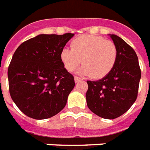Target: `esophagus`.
<instances>
[{
	"mask_svg": "<svg viewBox=\"0 0 150 150\" xmlns=\"http://www.w3.org/2000/svg\"><path fill=\"white\" fill-rule=\"evenodd\" d=\"M74 80H75V82H78V81H81L82 79L80 78L79 77H74Z\"/></svg>",
	"mask_w": 150,
	"mask_h": 150,
	"instance_id": "obj_1",
	"label": "esophagus"
}]
</instances>
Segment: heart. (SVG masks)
<instances>
[{"label":"heart","mask_w":150,"mask_h":150,"mask_svg":"<svg viewBox=\"0 0 150 150\" xmlns=\"http://www.w3.org/2000/svg\"><path fill=\"white\" fill-rule=\"evenodd\" d=\"M64 48L60 60L69 72H73L82 63L79 73L94 79L106 77L113 69L118 57V50L112 41L101 36L82 35Z\"/></svg>","instance_id":"1"}]
</instances>
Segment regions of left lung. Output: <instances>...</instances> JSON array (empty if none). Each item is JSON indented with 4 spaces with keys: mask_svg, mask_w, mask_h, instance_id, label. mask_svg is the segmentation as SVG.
Returning a JSON list of instances; mask_svg holds the SVG:
<instances>
[{
    "mask_svg": "<svg viewBox=\"0 0 150 150\" xmlns=\"http://www.w3.org/2000/svg\"><path fill=\"white\" fill-rule=\"evenodd\" d=\"M118 50L113 69L96 81H87V106L104 119L112 120L124 114L137 99L141 72L135 51L120 37L110 35Z\"/></svg>",
    "mask_w": 150,
    "mask_h": 150,
    "instance_id": "left-lung-1",
    "label": "left lung"
}]
</instances>
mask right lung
I'll return each mask as SVG.
<instances>
[{
    "label": "right lung",
    "instance_id": "right-lung-1",
    "mask_svg": "<svg viewBox=\"0 0 150 150\" xmlns=\"http://www.w3.org/2000/svg\"><path fill=\"white\" fill-rule=\"evenodd\" d=\"M73 35H39L15 51L8 69L9 94L28 117L48 119L65 107L75 82L60 60V52Z\"/></svg>",
    "mask_w": 150,
    "mask_h": 150
}]
</instances>
